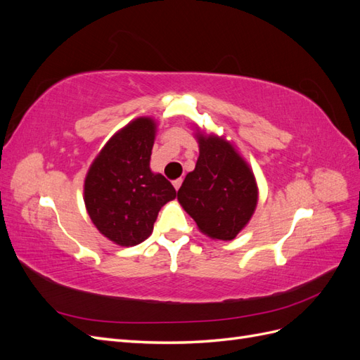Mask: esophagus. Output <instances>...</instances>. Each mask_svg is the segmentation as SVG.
Here are the masks:
<instances>
[{
  "instance_id": "1",
  "label": "esophagus",
  "mask_w": 360,
  "mask_h": 360,
  "mask_svg": "<svg viewBox=\"0 0 360 360\" xmlns=\"http://www.w3.org/2000/svg\"><path fill=\"white\" fill-rule=\"evenodd\" d=\"M181 183H183V180H181V179H177V180H174V181H172V184H174V188H176V191H179V189H180Z\"/></svg>"
}]
</instances>
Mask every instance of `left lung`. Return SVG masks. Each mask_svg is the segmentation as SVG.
I'll return each instance as SVG.
<instances>
[{
  "label": "left lung",
  "instance_id": "obj_1",
  "mask_svg": "<svg viewBox=\"0 0 360 360\" xmlns=\"http://www.w3.org/2000/svg\"><path fill=\"white\" fill-rule=\"evenodd\" d=\"M198 143L197 165L184 179L177 198L204 234L233 240L255 210L254 174L226 141L200 135Z\"/></svg>",
  "mask_w": 360,
  "mask_h": 360
}]
</instances>
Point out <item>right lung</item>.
Returning <instances> with one entry per match:
<instances>
[{
  "label": "right lung",
  "mask_w": 360,
  "mask_h": 360,
  "mask_svg": "<svg viewBox=\"0 0 360 360\" xmlns=\"http://www.w3.org/2000/svg\"><path fill=\"white\" fill-rule=\"evenodd\" d=\"M155 132L153 120L136 118L108 141L86 174V212L97 230L120 246L144 242L162 205L177 197L172 184L150 169Z\"/></svg>",
  "instance_id": "right-lung-1"
}]
</instances>
